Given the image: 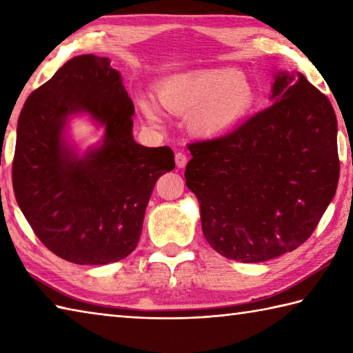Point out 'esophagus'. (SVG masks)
<instances>
[{"mask_svg": "<svg viewBox=\"0 0 353 353\" xmlns=\"http://www.w3.org/2000/svg\"><path fill=\"white\" fill-rule=\"evenodd\" d=\"M174 159H176V165H177V168H183L185 165H186V162H188V157H186V154H185V153H182V151H177L176 156H174Z\"/></svg>", "mask_w": 353, "mask_h": 353, "instance_id": "obj_1", "label": "esophagus"}]
</instances>
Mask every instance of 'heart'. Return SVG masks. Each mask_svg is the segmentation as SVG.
Masks as SVG:
<instances>
[{
    "mask_svg": "<svg viewBox=\"0 0 353 353\" xmlns=\"http://www.w3.org/2000/svg\"><path fill=\"white\" fill-rule=\"evenodd\" d=\"M159 102L172 113L191 114V128L199 134L225 133L251 112L255 96L245 76L231 70H197L172 74L156 87ZM139 105L150 121H161V108L148 96Z\"/></svg>",
    "mask_w": 353,
    "mask_h": 353,
    "instance_id": "obj_1",
    "label": "heart"
}]
</instances>
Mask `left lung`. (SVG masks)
<instances>
[{
	"instance_id": "left-lung-1",
	"label": "left lung",
	"mask_w": 353,
	"mask_h": 353,
	"mask_svg": "<svg viewBox=\"0 0 353 353\" xmlns=\"http://www.w3.org/2000/svg\"><path fill=\"white\" fill-rule=\"evenodd\" d=\"M272 105L231 133L188 143L186 186L206 241L223 257L260 263L312 236L334 199L336 116L301 73L275 74Z\"/></svg>"
}]
</instances>
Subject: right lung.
Listing matches in <instances>:
<instances>
[{"instance_id": "right-lung-1", "label": "right lung", "mask_w": 353, "mask_h": 353, "mask_svg": "<svg viewBox=\"0 0 353 353\" xmlns=\"http://www.w3.org/2000/svg\"><path fill=\"white\" fill-rule=\"evenodd\" d=\"M85 111L106 127L101 148L78 158L61 141L66 117ZM133 101L108 58L70 59L21 110L12 183L48 251L76 265L125 259L139 243L157 179L174 168L170 147L136 143Z\"/></svg>"}]
</instances>
